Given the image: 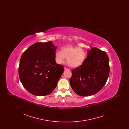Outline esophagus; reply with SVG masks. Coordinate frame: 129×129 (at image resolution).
<instances>
[{"label":"esophagus","instance_id":"obj_1","mask_svg":"<svg viewBox=\"0 0 129 129\" xmlns=\"http://www.w3.org/2000/svg\"><path fill=\"white\" fill-rule=\"evenodd\" d=\"M64 70H70L69 69H68V68L66 67H64Z\"/></svg>","mask_w":129,"mask_h":129}]
</instances>
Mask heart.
Returning a JSON list of instances; mask_svg holds the SVG:
<instances>
[{"mask_svg": "<svg viewBox=\"0 0 129 129\" xmlns=\"http://www.w3.org/2000/svg\"><path fill=\"white\" fill-rule=\"evenodd\" d=\"M87 54L84 49L72 46L62 48L61 51L55 53V60L58 64H62L67 59V64L72 67H78L83 64L86 60Z\"/></svg>", "mask_w": 129, "mask_h": 129, "instance_id": "heart-1", "label": "heart"}]
</instances>
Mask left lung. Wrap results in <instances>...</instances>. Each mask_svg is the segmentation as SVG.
<instances>
[{
  "instance_id": "obj_1",
  "label": "left lung",
  "mask_w": 129,
  "mask_h": 129,
  "mask_svg": "<svg viewBox=\"0 0 129 129\" xmlns=\"http://www.w3.org/2000/svg\"><path fill=\"white\" fill-rule=\"evenodd\" d=\"M109 71V60L106 53L96 47H92L87 51L83 64L72 70L70 85L79 96L93 95L104 87Z\"/></svg>"
}]
</instances>
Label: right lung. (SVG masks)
I'll list each match as a JSON object with an SVG mask.
<instances>
[{"mask_svg": "<svg viewBox=\"0 0 129 129\" xmlns=\"http://www.w3.org/2000/svg\"><path fill=\"white\" fill-rule=\"evenodd\" d=\"M56 49L52 42L36 43L22 54L19 76L23 86L31 94L48 95L57 86L64 70L55 62Z\"/></svg>", "mask_w": 129, "mask_h": 129, "instance_id": "right-lung-1", "label": "right lung"}]
</instances>
